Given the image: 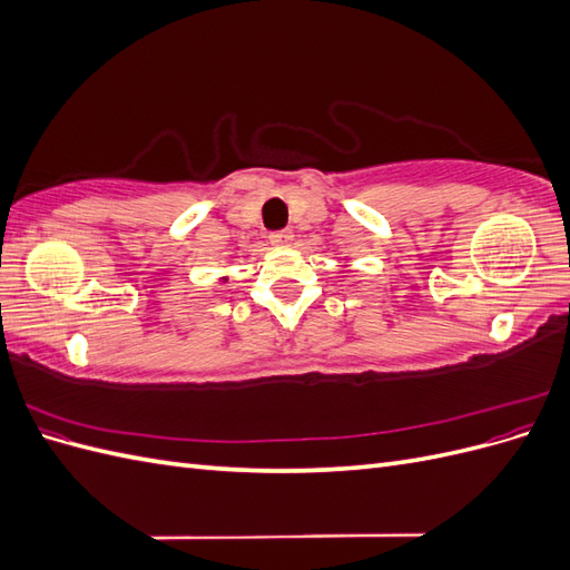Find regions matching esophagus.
Returning a JSON list of instances; mask_svg holds the SVG:
<instances>
[{"mask_svg":"<svg viewBox=\"0 0 570 570\" xmlns=\"http://www.w3.org/2000/svg\"><path fill=\"white\" fill-rule=\"evenodd\" d=\"M292 237H295V235H292L289 230L273 233V235H271V245H273V247H287V245L292 243Z\"/></svg>","mask_w":570,"mask_h":570,"instance_id":"obj_1","label":"esophagus"}]
</instances>
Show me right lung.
<instances>
[{
  "label": "right lung",
  "instance_id": "add662e5",
  "mask_svg": "<svg viewBox=\"0 0 570 570\" xmlns=\"http://www.w3.org/2000/svg\"><path fill=\"white\" fill-rule=\"evenodd\" d=\"M223 281H228V278H223Z\"/></svg>",
  "mask_w": 570,
  "mask_h": 570
}]
</instances>
